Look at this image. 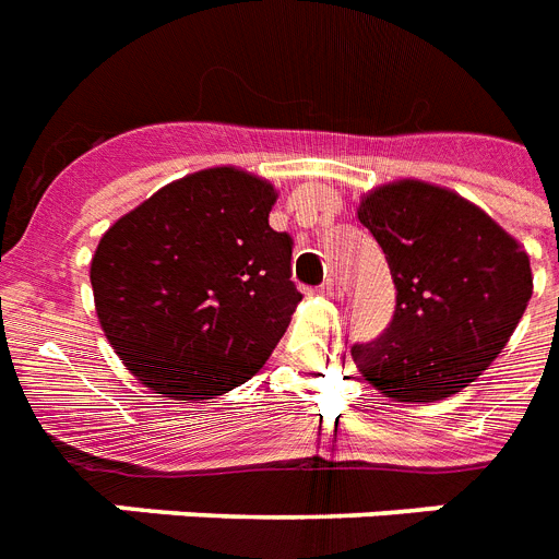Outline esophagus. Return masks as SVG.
I'll return each mask as SVG.
<instances>
[{
    "label": "esophagus",
    "mask_w": 559,
    "mask_h": 559,
    "mask_svg": "<svg viewBox=\"0 0 559 559\" xmlns=\"http://www.w3.org/2000/svg\"><path fill=\"white\" fill-rule=\"evenodd\" d=\"M322 293H324V296H340V293H342V289H340V281H336V278H328V281H324V284H322Z\"/></svg>",
    "instance_id": "obj_1"
}]
</instances>
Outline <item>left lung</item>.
Masks as SVG:
<instances>
[{
	"label": "left lung",
	"mask_w": 559,
	"mask_h": 559,
	"mask_svg": "<svg viewBox=\"0 0 559 559\" xmlns=\"http://www.w3.org/2000/svg\"><path fill=\"white\" fill-rule=\"evenodd\" d=\"M397 289L389 328L350 348L359 373L400 403H432L476 382L534 293L528 252L447 188L400 179L359 202Z\"/></svg>",
	"instance_id": "obj_1"
}]
</instances>
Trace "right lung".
Returning <instances> with one entry per match:
<instances>
[{
	"label": "right lung",
	"instance_id": "right-lung-1",
	"mask_svg": "<svg viewBox=\"0 0 559 559\" xmlns=\"http://www.w3.org/2000/svg\"><path fill=\"white\" fill-rule=\"evenodd\" d=\"M275 188L237 168L188 174L109 226L92 258L100 328L133 377L170 400L252 380L296 313L293 237Z\"/></svg>",
	"mask_w": 559,
	"mask_h": 559
}]
</instances>
